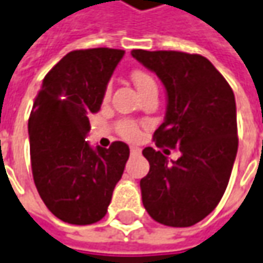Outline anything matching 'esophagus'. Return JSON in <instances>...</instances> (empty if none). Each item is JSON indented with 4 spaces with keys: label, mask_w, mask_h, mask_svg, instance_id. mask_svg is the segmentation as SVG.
Returning a JSON list of instances; mask_svg holds the SVG:
<instances>
[{
    "label": "esophagus",
    "mask_w": 263,
    "mask_h": 263,
    "mask_svg": "<svg viewBox=\"0 0 263 263\" xmlns=\"http://www.w3.org/2000/svg\"><path fill=\"white\" fill-rule=\"evenodd\" d=\"M129 152H131L132 157H138V155L141 154V149H139L138 146H131V148H129Z\"/></svg>",
    "instance_id": "34e87169"
}]
</instances>
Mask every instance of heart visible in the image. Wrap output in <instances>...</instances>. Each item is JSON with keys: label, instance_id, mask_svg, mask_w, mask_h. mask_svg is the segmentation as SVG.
<instances>
[{"label": "heart", "instance_id": "heart-1", "mask_svg": "<svg viewBox=\"0 0 263 263\" xmlns=\"http://www.w3.org/2000/svg\"><path fill=\"white\" fill-rule=\"evenodd\" d=\"M131 78L141 95H144V93H146L151 89H157V82H155V80L152 78V75L145 72V71H141V69L134 71ZM111 91H112V88L108 84L105 87V91H104V97H102L104 102L109 101V98H111ZM115 128H117V132H118L119 135L124 138V139H128V141H137L139 135H141L139 125H138L135 121H131V119H121V121L117 122Z\"/></svg>", "mask_w": 263, "mask_h": 263}]
</instances>
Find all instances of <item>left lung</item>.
<instances>
[{
  "label": "left lung",
  "mask_w": 263,
  "mask_h": 263,
  "mask_svg": "<svg viewBox=\"0 0 263 263\" xmlns=\"http://www.w3.org/2000/svg\"><path fill=\"white\" fill-rule=\"evenodd\" d=\"M131 54L166 88V114L154 132L155 145L181 152L170 162L161 151H142L149 162L139 182L142 203L162 225L192 227L216 208L231 178L238 152L234 91L202 55L144 49Z\"/></svg>",
  "instance_id": "1"
}]
</instances>
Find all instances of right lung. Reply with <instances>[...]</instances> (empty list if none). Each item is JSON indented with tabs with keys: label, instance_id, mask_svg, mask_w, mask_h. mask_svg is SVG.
I'll return each instance as SVG.
<instances>
[{
	"label": "right lung",
	"instance_id": "right-lung-1",
	"mask_svg": "<svg viewBox=\"0 0 263 263\" xmlns=\"http://www.w3.org/2000/svg\"><path fill=\"white\" fill-rule=\"evenodd\" d=\"M125 51L68 52L42 81L28 119L31 168L36 191L52 214L72 225H91L106 214L129 157L125 142L92 149L85 141L106 84Z\"/></svg>",
	"mask_w": 263,
	"mask_h": 263
}]
</instances>
